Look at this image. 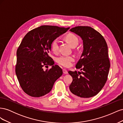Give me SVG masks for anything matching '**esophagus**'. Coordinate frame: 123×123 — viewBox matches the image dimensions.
I'll return each instance as SVG.
<instances>
[{
  "mask_svg": "<svg viewBox=\"0 0 123 123\" xmlns=\"http://www.w3.org/2000/svg\"><path fill=\"white\" fill-rule=\"evenodd\" d=\"M62 71H63V73H64V74H67L68 73V71L66 70V69H63L62 70Z\"/></svg>",
  "mask_w": 123,
  "mask_h": 123,
  "instance_id": "obj_1",
  "label": "esophagus"
}]
</instances>
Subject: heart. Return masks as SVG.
Wrapping results in <instances>:
<instances>
[{"instance_id": "obj_1", "label": "heart", "mask_w": 123, "mask_h": 123, "mask_svg": "<svg viewBox=\"0 0 123 123\" xmlns=\"http://www.w3.org/2000/svg\"><path fill=\"white\" fill-rule=\"evenodd\" d=\"M66 39L72 47L76 46L79 43V39L77 37L73 34H69L66 37ZM52 50L54 53H57L59 50V40L58 38L55 39L51 44ZM75 60L73 56L61 55L57 59L58 64L65 67H69L71 65V62Z\"/></svg>"}]
</instances>
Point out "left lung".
Segmentation results:
<instances>
[{
    "instance_id": "1",
    "label": "left lung",
    "mask_w": 123,
    "mask_h": 123,
    "mask_svg": "<svg viewBox=\"0 0 123 123\" xmlns=\"http://www.w3.org/2000/svg\"><path fill=\"white\" fill-rule=\"evenodd\" d=\"M70 31L83 43V53L76 65L81 71L68 72L73 78L70 93L77 98H88L97 94L107 80L110 67L108 46L103 36L90 27L78 26Z\"/></svg>"
}]
</instances>
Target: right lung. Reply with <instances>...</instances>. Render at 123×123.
<instances>
[{
    "label": "right lung",
    "mask_w": 123,
    "mask_h": 123,
    "mask_svg": "<svg viewBox=\"0 0 123 123\" xmlns=\"http://www.w3.org/2000/svg\"><path fill=\"white\" fill-rule=\"evenodd\" d=\"M70 28L42 25L25 35L17 50L15 72L24 91L38 98L49 93L62 70L48 53L53 41L64 34ZM51 66L46 71L44 67Z\"/></svg>",
    "instance_id": "1"
}]
</instances>
